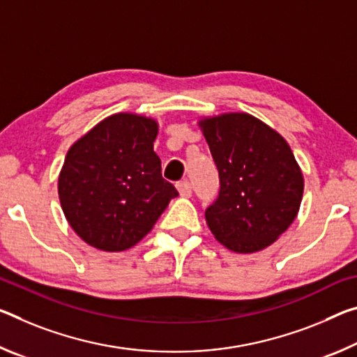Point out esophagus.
Returning <instances> with one entry per match:
<instances>
[{
    "mask_svg": "<svg viewBox=\"0 0 357 357\" xmlns=\"http://www.w3.org/2000/svg\"><path fill=\"white\" fill-rule=\"evenodd\" d=\"M178 192L181 197H184V199H189V197L192 195V184L189 183V181H183V183H178Z\"/></svg>",
    "mask_w": 357,
    "mask_h": 357,
    "instance_id": "34e87169",
    "label": "esophagus"
}]
</instances>
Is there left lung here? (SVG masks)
<instances>
[{
  "mask_svg": "<svg viewBox=\"0 0 357 357\" xmlns=\"http://www.w3.org/2000/svg\"><path fill=\"white\" fill-rule=\"evenodd\" d=\"M219 169L218 200L206 209L211 234L238 254L262 251L297 218L303 173L287 141L248 112L200 117Z\"/></svg>",
  "mask_w": 357,
  "mask_h": 357,
  "instance_id": "left-lung-1",
  "label": "left lung"
}]
</instances>
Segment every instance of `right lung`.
Masks as SVG:
<instances>
[{
	"label": "right lung",
	"instance_id": "right-lung-1",
	"mask_svg": "<svg viewBox=\"0 0 357 357\" xmlns=\"http://www.w3.org/2000/svg\"><path fill=\"white\" fill-rule=\"evenodd\" d=\"M157 133L155 119L116 112L68 149L59 199L68 224L89 246L106 252L130 250L178 197L162 178L154 152Z\"/></svg>",
	"mask_w": 357,
	"mask_h": 357
}]
</instances>
